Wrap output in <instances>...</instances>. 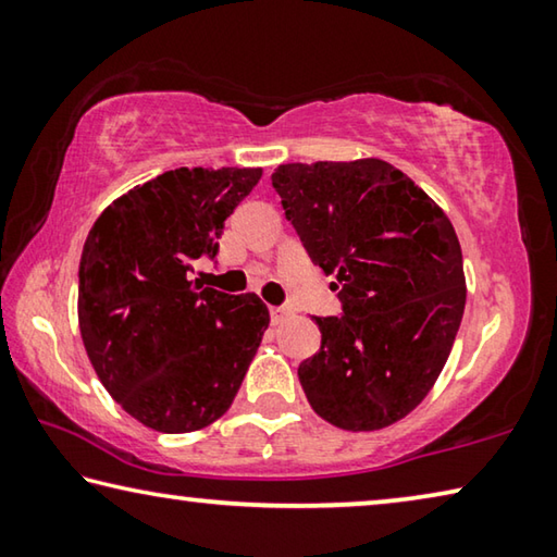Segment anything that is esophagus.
Returning <instances> with one entry per match:
<instances>
[{
    "instance_id": "34e87169",
    "label": "esophagus",
    "mask_w": 557,
    "mask_h": 557,
    "mask_svg": "<svg viewBox=\"0 0 557 557\" xmlns=\"http://www.w3.org/2000/svg\"><path fill=\"white\" fill-rule=\"evenodd\" d=\"M289 314H292V312H289V309H285V307H270L272 324H282Z\"/></svg>"
}]
</instances>
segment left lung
Wrapping results in <instances>:
<instances>
[{
	"label": "left lung",
	"instance_id": "8db88e82",
	"mask_svg": "<svg viewBox=\"0 0 557 557\" xmlns=\"http://www.w3.org/2000/svg\"><path fill=\"white\" fill-rule=\"evenodd\" d=\"M272 186L344 305L342 317H314L322 346L299 363L307 400L334 428H388L425 400L465 314L455 225L375 157L282 164Z\"/></svg>",
	"mask_w": 557,
	"mask_h": 557
}]
</instances>
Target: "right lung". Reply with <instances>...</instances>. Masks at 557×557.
Here are the masks:
<instances>
[{"instance_id":"add662e5","label":"right lung","mask_w":557,"mask_h":557,"mask_svg":"<svg viewBox=\"0 0 557 557\" xmlns=\"http://www.w3.org/2000/svg\"><path fill=\"white\" fill-rule=\"evenodd\" d=\"M262 169L182 166L129 188L83 245L78 326L100 383L145 428L182 435L231 408L270 312L191 277Z\"/></svg>"}]
</instances>
